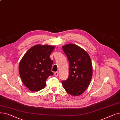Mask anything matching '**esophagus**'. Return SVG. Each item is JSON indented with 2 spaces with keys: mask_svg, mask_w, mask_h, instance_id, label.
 Listing matches in <instances>:
<instances>
[{
  "mask_svg": "<svg viewBox=\"0 0 120 120\" xmlns=\"http://www.w3.org/2000/svg\"><path fill=\"white\" fill-rule=\"evenodd\" d=\"M54 75H55V76L57 77V76H58V71H57V72H54Z\"/></svg>",
  "mask_w": 120,
  "mask_h": 120,
  "instance_id": "esophagus-1",
  "label": "esophagus"
}]
</instances>
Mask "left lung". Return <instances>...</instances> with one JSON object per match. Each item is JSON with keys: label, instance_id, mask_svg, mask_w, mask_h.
<instances>
[{"label": "left lung", "instance_id": "8db88e82", "mask_svg": "<svg viewBox=\"0 0 120 120\" xmlns=\"http://www.w3.org/2000/svg\"><path fill=\"white\" fill-rule=\"evenodd\" d=\"M70 65L68 78L62 83L66 91L79 96L89 86L92 75L91 61L84 49L73 44L62 47Z\"/></svg>", "mask_w": 120, "mask_h": 120}]
</instances>
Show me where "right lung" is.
<instances>
[{"label": "right lung", "mask_w": 120, "mask_h": 120, "mask_svg": "<svg viewBox=\"0 0 120 120\" xmlns=\"http://www.w3.org/2000/svg\"><path fill=\"white\" fill-rule=\"evenodd\" d=\"M54 46L37 45L30 49L21 59L19 72L23 84L32 91H38L46 86V81L53 75V61L49 56Z\"/></svg>", "instance_id": "1"}]
</instances>
